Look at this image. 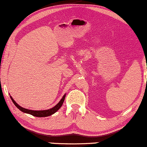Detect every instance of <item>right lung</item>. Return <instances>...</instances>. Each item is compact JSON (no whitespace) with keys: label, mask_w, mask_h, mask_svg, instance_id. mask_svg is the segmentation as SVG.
<instances>
[{"label":"right lung","mask_w":147,"mask_h":147,"mask_svg":"<svg viewBox=\"0 0 147 147\" xmlns=\"http://www.w3.org/2000/svg\"><path fill=\"white\" fill-rule=\"evenodd\" d=\"M65 96H66V94H64V96H63V98H61L60 101L59 102V103L56 105V106H55L54 107H53L52 108H50L49 109H45V110H31V109L24 108L15 102V100L13 99L12 96H10V97L11 98V100H12V102L14 103V104L16 106V108H18L20 110L22 111V112L28 113V114L35 116V117H47V116L51 115L53 114V113H55L56 111H57L59 109H60L61 107L62 106L63 102H64Z\"/></svg>","instance_id":"add662e5"}]
</instances>
